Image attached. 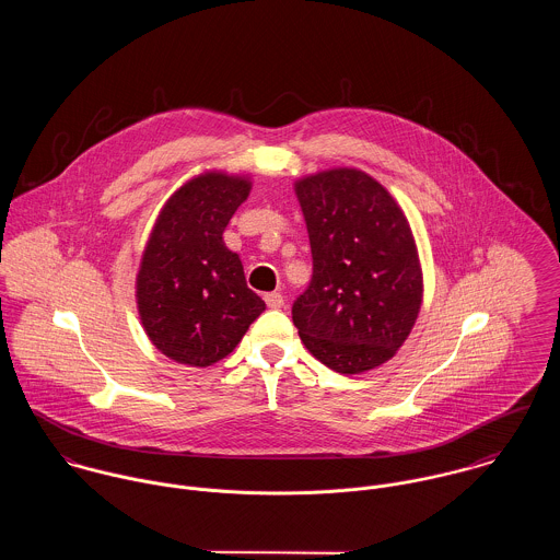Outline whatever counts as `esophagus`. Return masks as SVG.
Wrapping results in <instances>:
<instances>
[{"mask_svg": "<svg viewBox=\"0 0 560 560\" xmlns=\"http://www.w3.org/2000/svg\"><path fill=\"white\" fill-rule=\"evenodd\" d=\"M265 304H267L269 308H282V306H284V298H282V293L273 291V293H267V295H265Z\"/></svg>", "mask_w": 560, "mask_h": 560, "instance_id": "1", "label": "esophagus"}]
</instances>
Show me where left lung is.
Returning a JSON list of instances; mask_svg holds the SVG:
<instances>
[{
    "label": "left lung",
    "mask_w": 560,
    "mask_h": 560,
    "mask_svg": "<svg viewBox=\"0 0 560 560\" xmlns=\"http://www.w3.org/2000/svg\"><path fill=\"white\" fill-rule=\"evenodd\" d=\"M313 252V278L293 304L306 349L342 375L390 360L422 304L411 229L366 172L338 167L295 183Z\"/></svg>",
    "instance_id": "1"
}]
</instances>
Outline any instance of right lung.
I'll return each mask as SVG.
<instances>
[{
    "mask_svg": "<svg viewBox=\"0 0 560 560\" xmlns=\"http://www.w3.org/2000/svg\"><path fill=\"white\" fill-rule=\"evenodd\" d=\"M249 180L207 172L161 209L138 271L140 319L163 355L189 366L226 358L265 302L245 284L240 256L222 240Z\"/></svg>",
    "mask_w": 560,
    "mask_h": 560,
    "instance_id": "1",
    "label": "right lung"
}]
</instances>
